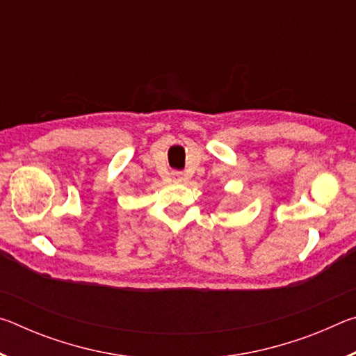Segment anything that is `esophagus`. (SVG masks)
<instances>
[{"instance_id": "1", "label": "esophagus", "mask_w": 356, "mask_h": 356, "mask_svg": "<svg viewBox=\"0 0 356 356\" xmlns=\"http://www.w3.org/2000/svg\"><path fill=\"white\" fill-rule=\"evenodd\" d=\"M172 179L176 180V182H182V180H184V174H182V172H172Z\"/></svg>"}]
</instances>
